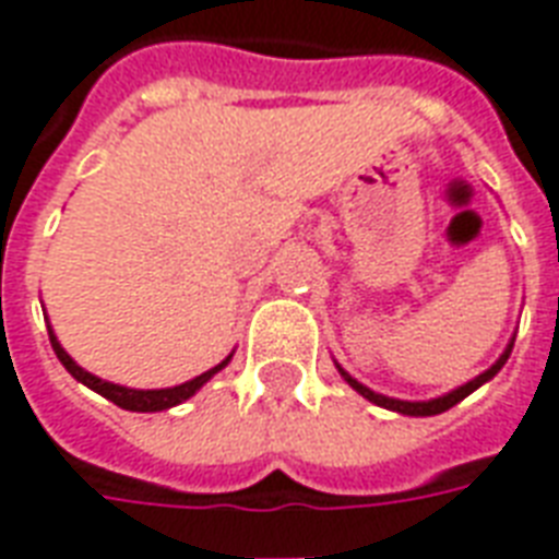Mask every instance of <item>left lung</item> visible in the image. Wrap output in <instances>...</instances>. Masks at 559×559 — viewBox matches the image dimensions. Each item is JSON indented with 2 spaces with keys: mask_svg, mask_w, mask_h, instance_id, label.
Here are the masks:
<instances>
[{
  "mask_svg": "<svg viewBox=\"0 0 559 559\" xmlns=\"http://www.w3.org/2000/svg\"><path fill=\"white\" fill-rule=\"evenodd\" d=\"M512 343H515V341H510V346L503 349V355H500L498 361L491 364V367H489V370H486V373H479L477 379H471L468 384H462V388H456V391H450V394L436 396V400H424V403H408V400H394V396L376 394V391H370L367 384H361V382H358V379H353V376L346 373V370H343L341 364H337V370H341L343 379H346V382L353 384L355 391H358V394H361L364 400H370V403H376V406L391 408V412H400V415L429 417V415H441V412H448V408H453V406H456V403H462L465 396L474 394V391H477L479 384H486V382H489V379H491V376H498L500 367H503V364H507V358H510Z\"/></svg>",
  "mask_w": 559,
  "mask_h": 559,
  "instance_id": "1",
  "label": "left lung"
}]
</instances>
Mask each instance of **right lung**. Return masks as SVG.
<instances>
[{
  "label": "right lung",
  "instance_id": "right-lung-1",
  "mask_svg": "<svg viewBox=\"0 0 559 559\" xmlns=\"http://www.w3.org/2000/svg\"><path fill=\"white\" fill-rule=\"evenodd\" d=\"M49 343H52V349H56V355H59V361L64 364V370H68L76 382L88 384L91 391H97L100 396H106V400H111L115 406L127 408V412H163V408H171V406H180L183 400H189V396L195 394L198 388H204L213 376L222 370V367H227V361L234 358V355H227L225 361L216 364L213 370H206V373L195 376V379H189V382L183 384H175V388H159V391H135V388H123V384H111L106 382V379H97L94 373H88V370H82L80 364L73 361L64 349H61L59 337L52 334V329H49Z\"/></svg>",
  "mask_w": 559,
  "mask_h": 559
}]
</instances>
